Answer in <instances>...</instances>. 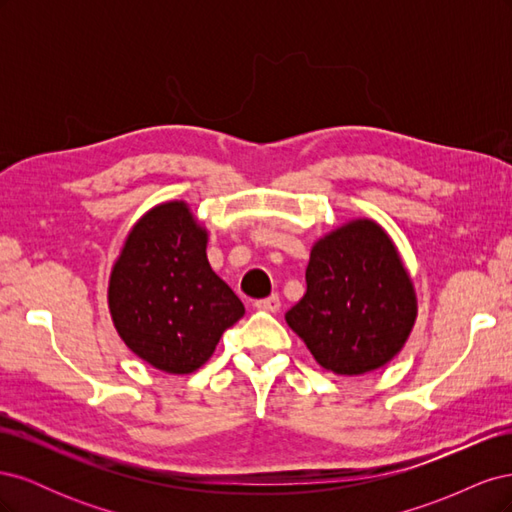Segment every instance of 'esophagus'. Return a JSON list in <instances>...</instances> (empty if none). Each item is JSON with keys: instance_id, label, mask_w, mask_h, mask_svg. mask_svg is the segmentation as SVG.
I'll use <instances>...</instances> for the list:
<instances>
[{"instance_id": "esophagus-1", "label": "esophagus", "mask_w": 512, "mask_h": 512, "mask_svg": "<svg viewBox=\"0 0 512 512\" xmlns=\"http://www.w3.org/2000/svg\"><path fill=\"white\" fill-rule=\"evenodd\" d=\"M254 307L260 309V312H277V309L282 307V301H280V297H277V294H271V297H267V299H258L254 303Z\"/></svg>"}]
</instances>
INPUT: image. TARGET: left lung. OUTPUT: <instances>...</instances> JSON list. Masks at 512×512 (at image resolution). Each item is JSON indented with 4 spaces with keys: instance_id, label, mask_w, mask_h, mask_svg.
Returning <instances> with one entry per match:
<instances>
[{
    "instance_id": "1",
    "label": "left lung",
    "mask_w": 512,
    "mask_h": 512,
    "mask_svg": "<svg viewBox=\"0 0 512 512\" xmlns=\"http://www.w3.org/2000/svg\"><path fill=\"white\" fill-rule=\"evenodd\" d=\"M305 282L286 322L324 369L361 376L404 348L416 320V292L380 224L352 220L318 239Z\"/></svg>"
}]
</instances>
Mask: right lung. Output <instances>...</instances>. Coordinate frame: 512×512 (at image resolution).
Segmentation results:
<instances>
[{
    "instance_id": "obj_1",
    "label": "right lung",
    "mask_w": 512,
    "mask_h": 512,
    "mask_svg": "<svg viewBox=\"0 0 512 512\" xmlns=\"http://www.w3.org/2000/svg\"><path fill=\"white\" fill-rule=\"evenodd\" d=\"M119 337L166 374L203 367L245 307L207 260V230L188 203L170 200L138 220L108 280Z\"/></svg>"
}]
</instances>
